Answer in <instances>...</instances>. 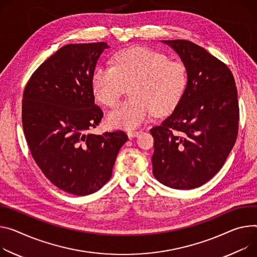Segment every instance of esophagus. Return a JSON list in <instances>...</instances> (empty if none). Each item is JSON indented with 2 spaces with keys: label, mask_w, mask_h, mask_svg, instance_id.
Instances as JSON below:
<instances>
[{
  "label": "esophagus",
  "mask_w": 257,
  "mask_h": 257,
  "mask_svg": "<svg viewBox=\"0 0 257 257\" xmlns=\"http://www.w3.org/2000/svg\"><path fill=\"white\" fill-rule=\"evenodd\" d=\"M139 131H133V130H129L128 132H127V135H128V137L129 138H133V137H137L138 135H139Z\"/></svg>",
  "instance_id": "1"
}]
</instances>
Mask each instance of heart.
Instances as JSON below:
<instances>
[{
  "label": "heart",
  "mask_w": 257,
  "mask_h": 257,
  "mask_svg": "<svg viewBox=\"0 0 257 257\" xmlns=\"http://www.w3.org/2000/svg\"><path fill=\"white\" fill-rule=\"evenodd\" d=\"M188 83L184 64L148 47H129L113 55V65H97L91 85L96 99L112 106L130 85L131 97L112 108L107 120L113 128L132 129L149 116L171 111Z\"/></svg>",
  "instance_id": "1"
}]
</instances>
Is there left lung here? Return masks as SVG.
Instances as JSON below:
<instances>
[{"label": "left lung", "mask_w": 257, "mask_h": 257, "mask_svg": "<svg viewBox=\"0 0 257 257\" xmlns=\"http://www.w3.org/2000/svg\"><path fill=\"white\" fill-rule=\"evenodd\" d=\"M179 55L188 83L173 112L151 129L154 176L176 190L211 179L234 147L239 126L238 92L229 68L191 41H162Z\"/></svg>", "instance_id": "8db88e82"}]
</instances>
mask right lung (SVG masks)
<instances>
[{"mask_svg": "<svg viewBox=\"0 0 257 257\" xmlns=\"http://www.w3.org/2000/svg\"><path fill=\"white\" fill-rule=\"evenodd\" d=\"M104 42L69 44L44 61L22 99V126L37 165L58 189L76 196L97 192L109 180L124 131H88L103 112L94 102L91 77Z\"/></svg>", "mask_w": 257, "mask_h": 257, "instance_id": "obj_1", "label": "right lung"}]
</instances>
